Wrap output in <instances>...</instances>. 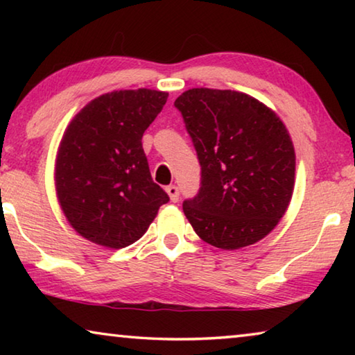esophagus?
<instances>
[{"label":"esophagus","instance_id":"esophagus-1","mask_svg":"<svg viewBox=\"0 0 355 355\" xmlns=\"http://www.w3.org/2000/svg\"><path fill=\"white\" fill-rule=\"evenodd\" d=\"M166 192H167V196H169L171 202H178L180 191H178V188H177L175 184H171V186H167V188H166Z\"/></svg>","mask_w":355,"mask_h":355}]
</instances>
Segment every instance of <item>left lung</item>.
<instances>
[{
  "instance_id": "1",
  "label": "left lung",
  "mask_w": 355,
  "mask_h": 355,
  "mask_svg": "<svg viewBox=\"0 0 355 355\" xmlns=\"http://www.w3.org/2000/svg\"><path fill=\"white\" fill-rule=\"evenodd\" d=\"M175 106L202 166V186L183 211L203 241L224 250L271 233L291 202L296 153L271 107L238 91L197 87Z\"/></svg>"
}]
</instances>
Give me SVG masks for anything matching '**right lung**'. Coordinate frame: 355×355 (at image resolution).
I'll use <instances>...</instances> for the list:
<instances>
[{
    "instance_id": "obj_1",
    "label": "right lung",
    "mask_w": 355,
    "mask_h": 355,
    "mask_svg": "<svg viewBox=\"0 0 355 355\" xmlns=\"http://www.w3.org/2000/svg\"><path fill=\"white\" fill-rule=\"evenodd\" d=\"M169 94L112 91L71 119L59 142L55 188L73 230L94 244L122 249L137 241L169 196L153 183L142 135Z\"/></svg>"
}]
</instances>
